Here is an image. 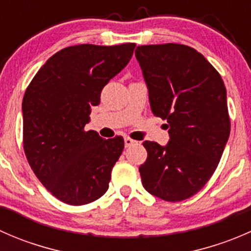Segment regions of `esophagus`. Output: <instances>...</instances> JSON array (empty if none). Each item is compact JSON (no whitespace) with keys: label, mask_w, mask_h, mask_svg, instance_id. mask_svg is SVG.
<instances>
[{"label":"esophagus","mask_w":251,"mask_h":251,"mask_svg":"<svg viewBox=\"0 0 251 251\" xmlns=\"http://www.w3.org/2000/svg\"><path fill=\"white\" fill-rule=\"evenodd\" d=\"M124 142H125V147H131V146H135V144H137V141L132 140V138H130V137L124 138Z\"/></svg>","instance_id":"esophagus-1"}]
</instances>
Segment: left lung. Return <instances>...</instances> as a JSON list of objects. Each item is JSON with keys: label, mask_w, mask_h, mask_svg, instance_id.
Masks as SVG:
<instances>
[{"label": "left lung", "mask_w": 251, "mask_h": 251, "mask_svg": "<svg viewBox=\"0 0 251 251\" xmlns=\"http://www.w3.org/2000/svg\"><path fill=\"white\" fill-rule=\"evenodd\" d=\"M155 116L170 126L166 146L144 141L142 184L166 201L194 196L215 173L229 137L227 93L219 73L194 48L178 44L136 48Z\"/></svg>", "instance_id": "obj_1"}]
</instances>
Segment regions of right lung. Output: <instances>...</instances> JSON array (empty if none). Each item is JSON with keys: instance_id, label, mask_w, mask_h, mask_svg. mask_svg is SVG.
<instances>
[{"instance_id": "right-lung-1", "label": "right lung", "mask_w": 251, "mask_h": 251, "mask_svg": "<svg viewBox=\"0 0 251 251\" xmlns=\"http://www.w3.org/2000/svg\"><path fill=\"white\" fill-rule=\"evenodd\" d=\"M135 44L76 45L41 67L23 98L24 151L41 183L59 201L85 205L108 191L123 137L85 131L100 92L130 62Z\"/></svg>"}]
</instances>
